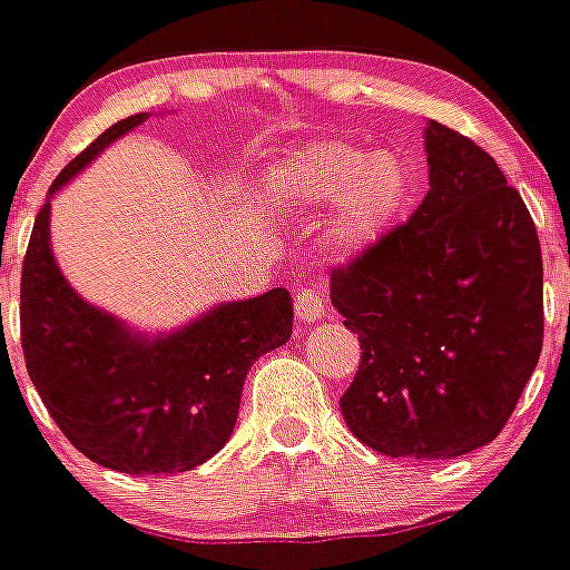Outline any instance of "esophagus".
<instances>
[{"label": "esophagus", "mask_w": 570, "mask_h": 570, "mask_svg": "<svg viewBox=\"0 0 570 570\" xmlns=\"http://www.w3.org/2000/svg\"><path fill=\"white\" fill-rule=\"evenodd\" d=\"M295 313H298L301 322H318V318H325V293L318 286H301L298 293H295Z\"/></svg>", "instance_id": "esophagus-1"}]
</instances>
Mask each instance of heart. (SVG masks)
<instances>
[{"instance_id": "heart-1", "label": "heart", "mask_w": 570, "mask_h": 570, "mask_svg": "<svg viewBox=\"0 0 570 570\" xmlns=\"http://www.w3.org/2000/svg\"><path fill=\"white\" fill-rule=\"evenodd\" d=\"M277 205L316 213L331 205L325 245L336 257H360L390 230L410 198V169L395 151H368L354 142L316 140L295 146L272 164Z\"/></svg>"}]
</instances>
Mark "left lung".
Instances as JSON below:
<instances>
[{"label":"left lung","instance_id":"8db88e82","mask_svg":"<svg viewBox=\"0 0 570 570\" xmlns=\"http://www.w3.org/2000/svg\"><path fill=\"white\" fill-rule=\"evenodd\" d=\"M430 189L386 237L333 269L331 301L360 336L342 419L383 456L453 460L510 421L541 354V248L492 155L424 128Z\"/></svg>","mask_w":570,"mask_h":570}]
</instances>
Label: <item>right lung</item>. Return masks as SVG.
I'll list each match as a JSON object with an SVG mask.
<instances>
[{"mask_svg":"<svg viewBox=\"0 0 570 570\" xmlns=\"http://www.w3.org/2000/svg\"><path fill=\"white\" fill-rule=\"evenodd\" d=\"M110 125L55 178V196L92 157L146 122ZM46 198L22 261L20 336L26 368L60 433L87 460L122 474H178L210 460L234 433L254 360L293 333L286 289L207 309L196 322L142 336L67 284L49 243Z\"/></svg>","mask_w":570,"mask_h":570,"instance_id":"add662e5","label":"right lung"}]
</instances>
